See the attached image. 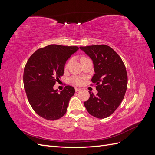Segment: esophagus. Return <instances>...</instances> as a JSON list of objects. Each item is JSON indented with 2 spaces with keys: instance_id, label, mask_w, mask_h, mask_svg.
<instances>
[{
  "instance_id": "1",
  "label": "esophagus",
  "mask_w": 155,
  "mask_h": 155,
  "mask_svg": "<svg viewBox=\"0 0 155 155\" xmlns=\"http://www.w3.org/2000/svg\"><path fill=\"white\" fill-rule=\"evenodd\" d=\"M81 90V88H77V87H75V91H76V92H78V91H80Z\"/></svg>"
}]
</instances>
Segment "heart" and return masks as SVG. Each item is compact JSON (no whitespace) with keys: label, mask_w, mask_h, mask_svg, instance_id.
Listing matches in <instances>:
<instances>
[{"label":"heart","mask_w":155,"mask_h":155,"mask_svg":"<svg viewBox=\"0 0 155 155\" xmlns=\"http://www.w3.org/2000/svg\"><path fill=\"white\" fill-rule=\"evenodd\" d=\"M87 59H88V58H87L86 57H81L80 58V62H81V63H83V62H85V61H87ZM70 63V60H69L66 63V64H65L64 68H67L68 67V65H69ZM70 81H71L72 83L74 84V85H81V84L82 83L83 79L81 78H80V77L73 76L72 78H71V79H70Z\"/></svg>","instance_id":"obj_1"}]
</instances>
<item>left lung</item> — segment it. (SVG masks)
Here are the masks:
<instances>
[{"mask_svg":"<svg viewBox=\"0 0 155 155\" xmlns=\"http://www.w3.org/2000/svg\"><path fill=\"white\" fill-rule=\"evenodd\" d=\"M94 63L95 74L92 78L97 94L89 92L84 105L91 115L97 118L110 116L119 107L127 88V74L122 59L105 45L80 46ZM91 85H92V84Z\"/></svg>","mask_w":155,"mask_h":155,"instance_id":"8db88e82","label":"left lung"}]
</instances>
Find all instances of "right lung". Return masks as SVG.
<instances>
[{
    "label": "right lung",
    "instance_id": "1",
    "mask_svg": "<svg viewBox=\"0 0 155 155\" xmlns=\"http://www.w3.org/2000/svg\"><path fill=\"white\" fill-rule=\"evenodd\" d=\"M78 49L75 46L50 45L36 50L28 60L24 88L32 109L44 119L55 120L66 113L75 89L67 85L58 93L53 87L63 75L67 60Z\"/></svg>",
    "mask_w": 155,
    "mask_h": 155
}]
</instances>
